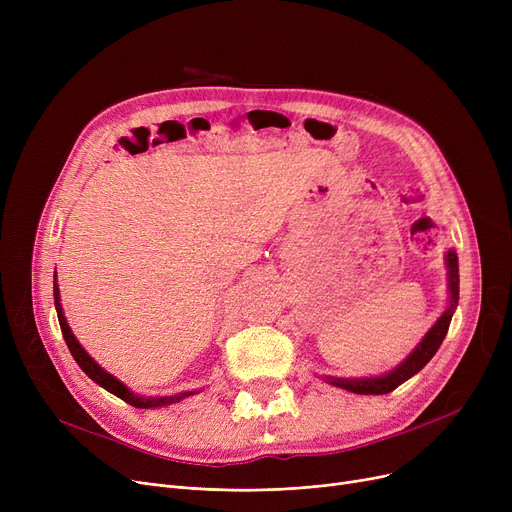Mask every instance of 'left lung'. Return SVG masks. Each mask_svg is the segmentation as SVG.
I'll return each mask as SVG.
<instances>
[{"mask_svg": "<svg viewBox=\"0 0 512 512\" xmlns=\"http://www.w3.org/2000/svg\"><path fill=\"white\" fill-rule=\"evenodd\" d=\"M446 270H448V307L405 361L384 375H375V378H334V375H326V382L355 394H388L394 388H398L402 382L413 378L415 373H419L429 363V359L438 353V348L448 332L452 313L456 305H459V257H456L452 249L446 253Z\"/></svg>", "mask_w": 512, "mask_h": 512, "instance_id": "left-lung-1", "label": "left lung"}]
</instances>
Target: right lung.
I'll return each mask as SVG.
<instances>
[{
    "label": "right lung",
    "instance_id": "right-lung-1",
    "mask_svg": "<svg viewBox=\"0 0 512 512\" xmlns=\"http://www.w3.org/2000/svg\"><path fill=\"white\" fill-rule=\"evenodd\" d=\"M53 299H56V311H58V319H60V328H62V334H64V340L70 348V353L74 357V361L78 363V367L83 369L89 378L99 384L101 388H105L107 392H112L114 396L122 398L124 402H128V405L137 407V409H157V407H166V405H174V402H180L182 398L186 396H193L197 394L195 390L191 392H180V394H174V396H151V398H145V396H139L130 392L118 378H114L112 373H107L105 369H101L91 357L89 353L85 351L83 346H80V342L76 340V336L72 334L68 321L64 317V309H62V303H60V288L56 284V274H53Z\"/></svg>",
    "mask_w": 512,
    "mask_h": 512
}]
</instances>
